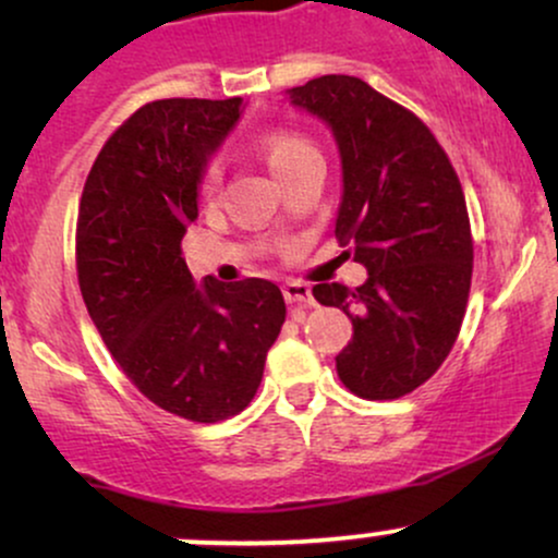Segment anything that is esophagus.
Segmentation results:
<instances>
[{
	"mask_svg": "<svg viewBox=\"0 0 558 558\" xmlns=\"http://www.w3.org/2000/svg\"><path fill=\"white\" fill-rule=\"evenodd\" d=\"M283 296L291 306H312L315 304V299H312V291L310 286L306 283H296V280H288V283L283 286Z\"/></svg>",
	"mask_w": 558,
	"mask_h": 558,
	"instance_id": "obj_1",
	"label": "esophagus"
}]
</instances>
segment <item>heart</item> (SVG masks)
Wrapping results in <instances>:
<instances>
[{
  "label": "heart",
  "instance_id": "obj_1",
  "mask_svg": "<svg viewBox=\"0 0 558 558\" xmlns=\"http://www.w3.org/2000/svg\"><path fill=\"white\" fill-rule=\"evenodd\" d=\"M259 151L278 178H286L288 172L296 170L304 159L319 155L317 146L312 144V141L288 131L267 133V136L262 138ZM217 183H220V165H209L207 175H204V194H215Z\"/></svg>",
  "mask_w": 558,
  "mask_h": 558
}]
</instances>
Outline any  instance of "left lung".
Segmentation results:
<instances>
[{"mask_svg": "<svg viewBox=\"0 0 558 558\" xmlns=\"http://www.w3.org/2000/svg\"><path fill=\"white\" fill-rule=\"evenodd\" d=\"M286 96L336 138V239L367 270L354 291L312 288L354 325L338 377L362 399H399L435 375L462 328L472 280L462 183L427 125L362 78L319 75Z\"/></svg>", "mask_w": 558, "mask_h": 558, "instance_id": "left-lung-1", "label": "left lung"}]
</instances>
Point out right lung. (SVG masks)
Here are the masks:
<instances>
[{"label": "right lung", "mask_w": 558, "mask_h": 558, "mask_svg": "<svg viewBox=\"0 0 558 558\" xmlns=\"http://www.w3.org/2000/svg\"><path fill=\"white\" fill-rule=\"evenodd\" d=\"M241 112V96L144 105L99 151L78 209V283L101 341L146 399L191 422L248 407L286 323L270 280L196 283L181 257L204 172Z\"/></svg>", "instance_id": "obj_1"}]
</instances>
